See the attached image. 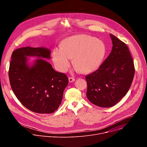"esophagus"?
I'll return each mask as SVG.
<instances>
[{"instance_id": "obj_1", "label": "esophagus", "mask_w": 147, "mask_h": 147, "mask_svg": "<svg viewBox=\"0 0 147 147\" xmlns=\"http://www.w3.org/2000/svg\"><path fill=\"white\" fill-rule=\"evenodd\" d=\"M69 81L70 82H72L75 81V79L73 77H69Z\"/></svg>"}]
</instances>
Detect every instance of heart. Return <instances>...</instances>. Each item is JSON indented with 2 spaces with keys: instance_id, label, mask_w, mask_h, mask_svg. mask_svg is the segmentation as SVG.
Wrapping results in <instances>:
<instances>
[{
  "instance_id": "b5f03b06",
  "label": "heart",
  "mask_w": 147,
  "mask_h": 147,
  "mask_svg": "<svg viewBox=\"0 0 147 147\" xmlns=\"http://www.w3.org/2000/svg\"><path fill=\"white\" fill-rule=\"evenodd\" d=\"M106 53V45L102 40L88 35H79L66 39L61 48H55L52 59L56 69L60 72L67 71L70 59H73L76 69L87 74L99 67Z\"/></svg>"
}]
</instances>
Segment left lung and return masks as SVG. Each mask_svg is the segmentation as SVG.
<instances>
[{
  "label": "left lung",
  "mask_w": 147,
  "mask_h": 147,
  "mask_svg": "<svg viewBox=\"0 0 147 147\" xmlns=\"http://www.w3.org/2000/svg\"><path fill=\"white\" fill-rule=\"evenodd\" d=\"M112 50L95 71L86 77L87 97L101 108L112 107L129 90L134 76L133 58L126 44L112 34Z\"/></svg>",
  "instance_id": "left-lung-1"
}]
</instances>
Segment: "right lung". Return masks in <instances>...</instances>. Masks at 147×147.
I'll return each instance as SVG.
<instances>
[{
    "label": "right lung",
    "instance_id": "right-lung-1",
    "mask_svg": "<svg viewBox=\"0 0 147 147\" xmlns=\"http://www.w3.org/2000/svg\"><path fill=\"white\" fill-rule=\"evenodd\" d=\"M27 57L38 59L30 64ZM50 59L51 51L44 47L20 48L11 55L9 71L11 89L26 108L38 113L56 111L69 84L66 75L56 71L46 61Z\"/></svg>",
    "mask_w": 147,
    "mask_h": 147
}]
</instances>
